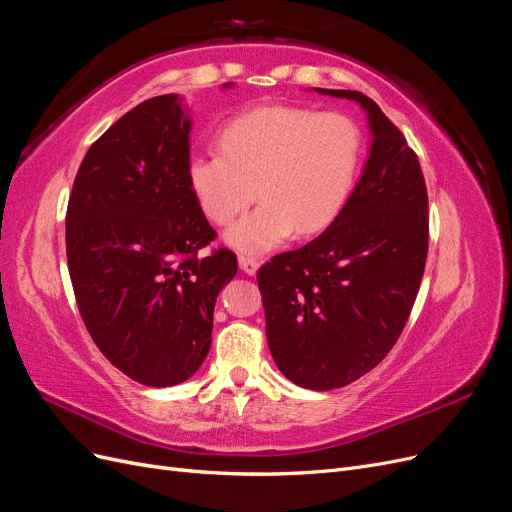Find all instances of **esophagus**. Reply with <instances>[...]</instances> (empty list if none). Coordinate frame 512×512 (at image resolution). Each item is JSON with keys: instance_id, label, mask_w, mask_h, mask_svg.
Masks as SVG:
<instances>
[{"instance_id": "esophagus-1", "label": "esophagus", "mask_w": 512, "mask_h": 512, "mask_svg": "<svg viewBox=\"0 0 512 512\" xmlns=\"http://www.w3.org/2000/svg\"><path fill=\"white\" fill-rule=\"evenodd\" d=\"M258 260L256 258H250V256H239V269L245 273V275H256L258 271Z\"/></svg>"}]
</instances>
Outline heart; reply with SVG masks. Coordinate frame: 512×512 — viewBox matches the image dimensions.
Returning a JSON list of instances; mask_svg holds the SVG:
<instances>
[{"instance_id": "b5f03b06", "label": "heart", "mask_w": 512, "mask_h": 512, "mask_svg": "<svg viewBox=\"0 0 512 512\" xmlns=\"http://www.w3.org/2000/svg\"><path fill=\"white\" fill-rule=\"evenodd\" d=\"M220 151L192 153L185 175L196 203L245 254H265L316 235L344 209L361 162V130L342 113L301 106H256L232 117L218 134Z\"/></svg>"}]
</instances>
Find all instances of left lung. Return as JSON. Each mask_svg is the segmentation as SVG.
Here are the masks:
<instances>
[{
	"label": "left lung",
	"mask_w": 512,
	"mask_h": 512,
	"mask_svg": "<svg viewBox=\"0 0 512 512\" xmlns=\"http://www.w3.org/2000/svg\"><path fill=\"white\" fill-rule=\"evenodd\" d=\"M318 94L359 102L371 145L359 183L320 237L258 271L267 342L282 374L312 391L374 369L404 331L421 288L429 218L416 153L361 91Z\"/></svg>",
	"instance_id": "left-lung-1"
}]
</instances>
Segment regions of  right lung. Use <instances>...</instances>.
Segmentation results:
<instances>
[{
  "label": "right lung",
  "instance_id": "obj_1",
  "mask_svg": "<svg viewBox=\"0 0 512 512\" xmlns=\"http://www.w3.org/2000/svg\"><path fill=\"white\" fill-rule=\"evenodd\" d=\"M232 83H226L228 89ZM192 119L183 98H149L89 147L66 215L76 305L100 352L145 386L192 378L213 307L237 275L188 185Z\"/></svg>",
  "mask_w": 512,
  "mask_h": 512
}]
</instances>
